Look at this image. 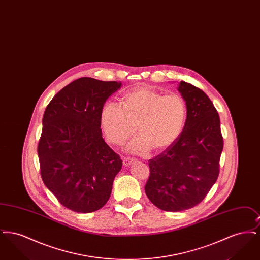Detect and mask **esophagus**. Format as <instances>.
I'll return each instance as SVG.
<instances>
[{
  "label": "esophagus",
  "mask_w": 260,
  "mask_h": 260,
  "mask_svg": "<svg viewBox=\"0 0 260 260\" xmlns=\"http://www.w3.org/2000/svg\"><path fill=\"white\" fill-rule=\"evenodd\" d=\"M135 161L136 160L132 159V158H124V160H123V164H124V167H128L131 164H133Z\"/></svg>",
  "instance_id": "34e87169"
}]
</instances>
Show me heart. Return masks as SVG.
Instances as JSON below:
<instances>
[{
    "label": "heart",
    "instance_id": "obj_1",
    "mask_svg": "<svg viewBox=\"0 0 260 260\" xmlns=\"http://www.w3.org/2000/svg\"><path fill=\"white\" fill-rule=\"evenodd\" d=\"M185 120V101L181 96L164 95L145 86L125 93L122 107L106 103L100 117L105 136L116 145H123L137 128L139 136L128 147L136 154L169 148L180 136Z\"/></svg>",
    "mask_w": 260,
    "mask_h": 260
}]
</instances>
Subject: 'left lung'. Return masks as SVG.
I'll list each match as a JSON object with an SVG mask.
<instances>
[{
    "label": "left lung",
    "instance_id": "1",
    "mask_svg": "<svg viewBox=\"0 0 260 260\" xmlns=\"http://www.w3.org/2000/svg\"><path fill=\"white\" fill-rule=\"evenodd\" d=\"M177 89L186 102L185 124L173 145L149 160L145 185L149 200L166 211L189 210L205 199L218 177L223 149L219 115L209 96L183 81Z\"/></svg>",
    "mask_w": 260,
    "mask_h": 260
}]
</instances>
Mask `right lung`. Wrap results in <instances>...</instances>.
Here are the masks:
<instances>
[{
  "mask_svg": "<svg viewBox=\"0 0 260 260\" xmlns=\"http://www.w3.org/2000/svg\"><path fill=\"white\" fill-rule=\"evenodd\" d=\"M122 86L80 78L58 91L48 104L38 144L42 179L65 208L87 213L110 198L123 161L104 141L101 110Z\"/></svg>",
  "mask_w": 260,
  "mask_h": 260,
  "instance_id": "add662e5",
  "label": "right lung"
}]
</instances>
